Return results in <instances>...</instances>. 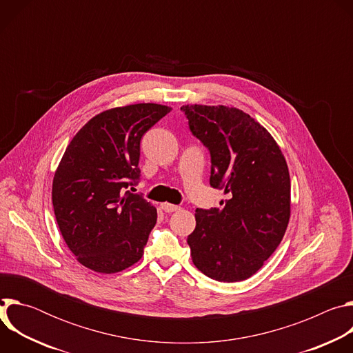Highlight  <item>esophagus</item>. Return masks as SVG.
Returning a JSON list of instances; mask_svg holds the SVG:
<instances>
[{
	"label": "esophagus",
	"mask_w": 353,
	"mask_h": 353,
	"mask_svg": "<svg viewBox=\"0 0 353 353\" xmlns=\"http://www.w3.org/2000/svg\"><path fill=\"white\" fill-rule=\"evenodd\" d=\"M161 207H162V210H163L165 212H176V211L180 210V207L173 205V204H169V203H163V204H161Z\"/></svg>",
	"instance_id": "1"
}]
</instances>
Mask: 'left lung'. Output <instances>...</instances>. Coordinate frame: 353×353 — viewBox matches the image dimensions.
I'll list each match as a JSON object with an SVG mask.
<instances>
[{
    "label": "left lung",
    "instance_id": "obj_1",
    "mask_svg": "<svg viewBox=\"0 0 353 353\" xmlns=\"http://www.w3.org/2000/svg\"><path fill=\"white\" fill-rule=\"evenodd\" d=\"M181 110L194 137L210 149V184L229 195L221 208H196L187 239L192 263L215 281H244L272 256L289 223L285 157L272 135L236 108L185 105Z\"/></svg>",
    "mask_w": 353,
    "mask_h": 353
}]
</instances>
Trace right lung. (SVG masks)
<instances>
[{"instance_id":"add662e5","label":"right lung","mask_w":353,"mask_h":353,"mask_svg":"<svg viewBox=\"0 0 353 353\" xmlns=\"http://www.w3.org/2000/svg\"><path fill=\"white\" fill-rule=\"evenodd\" d=\"M170 110L138 103L102 112L67 146L53 179V208L64 241L86 268L114 274L143 256L158 212L123 190L139 180L142 135Z\"/></svg>"}]
</instances>
